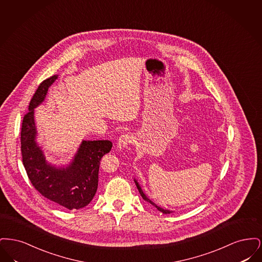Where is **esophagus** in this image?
<instances>
[{
  "mask_svg": "<svg viewBox=\"0 0 262 262\" xmlns=\"http://www.w3.org/2000/svg\"><path fill=\"white\" fill-rule=\"evenodd\" d=\"M132 140H133V137L127 134L121 136L118 139V147L120 149H126L127 146L130 144Z\"/></svg>",
  "mask_w": 262,
  "mask_h": 262,
  "instance_id": "obj_1",
  "label": "esophagus"
}]
</instances>
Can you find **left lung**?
<instances>
[{
  "label": "left lung",
  "mask_w": 262,
  "mask_h": 262,
  "mask_svg": "<svg viewBox=\"0 0 262 262\" xmlns=\"http://www.w3.org/2000/svg\"><path fill=\"white\" fill-rule=\"evenodd\" d=\"M135 183H136V185H137V189H138V191H139V193H140V195L142 196V199L143 200H145V201H147V202H149L150 204H152L153 206H155L158 210L160 212H162L163 214H170V213H172V210H168V209H164V208H162V207H160V206H157L152 200H150L145 194H144V192L142 191V189H141V187H140V186H139V184L137 183V180L135 179Z\"/></svg>",
  "instance_id": "left-lung-1"
}]
</instances>
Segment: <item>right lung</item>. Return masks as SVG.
Listing matches in <instances>:
<instances>
[{"instance_id":"obj_1","label":"right lung","mask_w":262,"mask_h":262,"mask_svg":"<svg viewBox=\"0 0 262 262\" xmlns=\"http://www.w3.org/2000/svg\"><path fill=\"white\" fill-rule=\"evenodd\" d=\"M58 78L53 75L40 83L28 106L21 125L23 163L33 187L46 199L70 210L85 207L98 187L101 158L112 148L110 140H82L75 158L67 167H56L46 161L36 142L34 109L46 97Z\"/></svg>"}]
</instances>
